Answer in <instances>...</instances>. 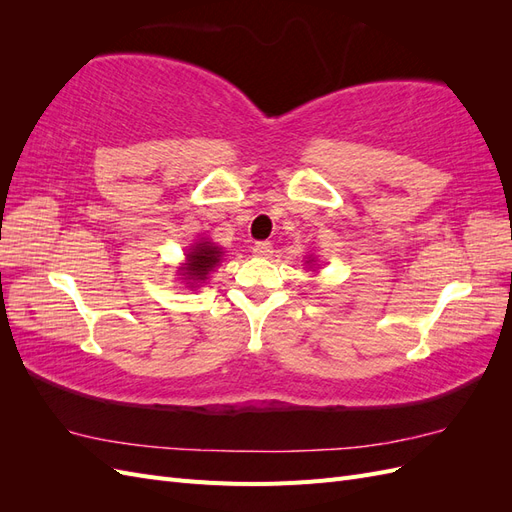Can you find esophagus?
Instances as JSON below:
<instances>
[{"mask_svg": "<svg viewBox=\"0 0 512 512\" xmlns=\"http://www.w3.org/2000/svg\"><path fill=\"white\" fill-rule=\"evenodd\" d=\"M254 254L256 256H260V258H271L273 256V245L269 243V241H258V243H254Z\"/></svg>", "mask_w": 512, "mask_h": 512, "instance_id": "1", "label": "esophagus"}]
</instances>
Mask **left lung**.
<instances>
[{
	"mask_svg": "<svg viewBox=\"0 0 512 512\" xmlns=\"http://www.w3.org/2000/svg\"><path fill=\"white\" fill-rule=\"evenodd\" d=\"M312 262H314V258H312V256H309V258L305 260V265H312Z\"/></svg>",
	"mask_w": 512,
	"mask_h": 512,
	"instance_id": "1",
	"label": "left lung"
}]
</instances>
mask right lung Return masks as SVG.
<instances>
[{"instance_id":"obj_1","label":"right lung","mask_w":512,"mask_h":512,"mask_svg":"<svg viewBox=\"0 0 512 512\" xmlns=\"http://www.w3.org/2000/svg\"><path fill=\"white\" fill-rule=\"evenodd\" d=\"M224 252L211 241H196L190 252L185 254V265L179 269L181 280H185L190 288H198L209 280V273L220 265Z\"/></svg>"}]
</instances>
